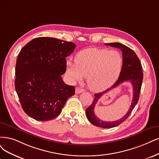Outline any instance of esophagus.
Wrapping results in <instances>:
<instances>
[{
    "label": "esophagus",
    "instance_id": "34e87169",
    "mask_svg": "<svg viewBox=\"0 0 159 159\" xmlns=\"http://www.w3.org/2000/svg\"><path fill=\"white\" fill-rule=\"evenodd\" d=\"M84 91V90L83 89H81L80 87H76L75 89V93H80Z\"/></svg>",
    "mask_w": 159,
    "mask_h": 159
}]
</instances>
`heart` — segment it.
Returning <instances> with one entry per match:
<instances>
[{
    "label": "heart",
    "instance_id": "obj_1",
    "mask_svg": "<svg viewBox=\"0 0 159 159\" xmlns=\"http://www.w3.org/2000/svg\"><path fill=\"white\" fill-rule=\"evenodd\" d=\"M75 63L67 62L66 71L74 81L87 77V84L92 90L107 89L118 79L122 67V57L116 50L88 48L79 52Z\"/></svg>",
    "mask_w": 159,
    "mask_h": 159
}]
</instances>
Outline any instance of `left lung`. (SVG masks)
Masks as SVG:
<instances>
[{
  "mask_svg": "<svg viewBox=\"0 0 159 159\" xmlns=\"http://www.w3.org/2000/svg\"><path fill=\"white\" fill-rule=\"evenodd\" d=\"M105 44L107 46L115 47V48H119L121 50L122 52L123 57L122 70L118 80H117L116 83L111 86L109 89L100 93H95V98L92 105L86 109V115L88 120H89V122L92 123L93 125L103 128H111L115 127L121 124V123L124 122L131 114L132 110L134 109V107L136 106V105L137 104L139 100L140 90L141 88H142V84L143 81V74L142 72V65H141L138 57L136 54V53H135L132 49L129 48V47L119 43H106ZM130 81L131 82L133 86L134 92L133 102L131 107L127 113L122 118L115 121L106 122L99 120L95 116L94 114V111H93L98 99L104 93H106L109 90L114 88V87L122 83L123 81Z\"/></svg>",
  "mask_w": 159,
  "mask_h": 159,
  "instance_id": "left-lung-1",
  "label": "left lung"
}]
</instances>
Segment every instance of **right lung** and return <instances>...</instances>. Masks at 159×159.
<instances>
[{
	"instance_id": "obj_1",
	"label": "right lung",
	"mask_w": 159,
	"mask_h": 159,
	"mask_svg": "<svg viewBox=\"0 0 159 159\" xmlns=\"http://www.w3.org/2000/svg\"><path fill=\"white\" fill-rule=\"evenodd\" d=\"M75 44L51 37H39L21 50L16 65L15 88L21 107L31 118L54 119L60 114L75 88L64 83L66 57Z\"/></svg>"
}]
</instances>
